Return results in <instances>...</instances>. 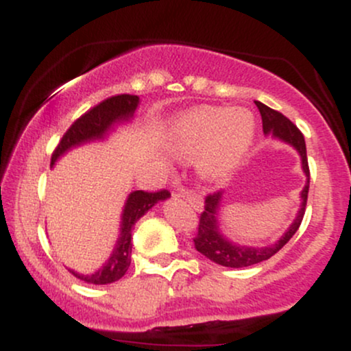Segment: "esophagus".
Instances as JSON below:
<instances>
[{
	"label": "esophagus",
	"instance_id": "obj_1",
	"mask_svg": "<svg viewBox=\"0 0 351 351\" xmlns=\"http://www.w3.org/2000/svg\"><path fill=\"white\" fill-rule=\"evenodd\" d=\"M180 196H183V198L191 204L193 209H196V211H203L204 201L199 195H196V193H191V191H181Z\"/></svg>",
	"mask_w": 351,
	"mask_h": 351
}]
</instances>
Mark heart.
<instances>
[{
	"mask_svg": "<svg viewBox=\"0 0 351 351\" xmlns=\"http://www.w3.org/2000/svg\"><path fill=\"white\" fill-rule=\"evenodd\" d=\"M256 122L244 108L201 107L181 117L171 130V145L183 156L198 154L204 178L221 181L236 170L251 148Z\"/></svg>",
	"mask_w": 351,
	"mask_h": 351,
	"instance_id": "heart-1",
	"label": "heart"
}]
</instances>
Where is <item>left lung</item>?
<instances>
[{"label":"left lung","instance_id":"8db88e82","mask_svg":"<svg viewBox=\"0 0 351 351\" xmlns=\"http://www.w3.org/2000/svg\"><path fill=\"white\" fill-rule=\"evenodd\" d=\"M256 106L259 108L261 117H263L264 134L291 145V147H293V150H297V153H299L302 170H304L305 176H307V183H305L304 189L300 191V209L299 213H297L293 223L287 228V231H285L276 243L267 245H244L228 239V237L223 234V231H221L219 224L223 191H216L213 193V195L206 196V199H204V211L201 213L199 216L198 234H196L193 241H195L196 251L203 254L204 257H208L213 263L224 265V267H249V265L259 264L271 259L274 254L279 252L280 249L291 241V237L295 234L297 229L300 228V223L305 215V206H307L310 171L304 135H302L299 128H297L287 117L282 115L280 112L272 110L271 107L264 106L263 102H257V100Z\"/></svg>","mask_w":351,"mask_h":351}]
</instances>
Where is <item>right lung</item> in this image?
I'll return each mask as SVG.
<instances>
[{
    "mask_svg": "<svg viewBox=\"0 0 351 351\" xmlns=\"http://www.w3.org/2000/svg\"><path fill=\"white\" fill-rule=\"evenodd\" d=\"M138 102L140 99L136 95L122 94L104 100L99 106L86 112L64 134L62 140H60L58 148H56L51 156V167L56 165V162L64 153L72 150V148L80 147L84 143L95 142V140H104L108 135V132L114 130L117 123L128 122L134 117ZM168 196H170V193L167 189L156 193L142 191V189L140 191H132L127 201H125L122 221H120L119 239H117L114 251H112L110 257L106 261V264H102V267L94 274H79L72 271V269H69V271L77 279L95 285L112 284V282L122 279L125 272L130 267L132 231H134L135 223L148 209H152L158 201L167 199Z\"/></svg>",
    "mask_w": 351,
    "mask_h": 351,
    "instance_id": "add662e5",
    "label": "right lung"
}]
</instances>
